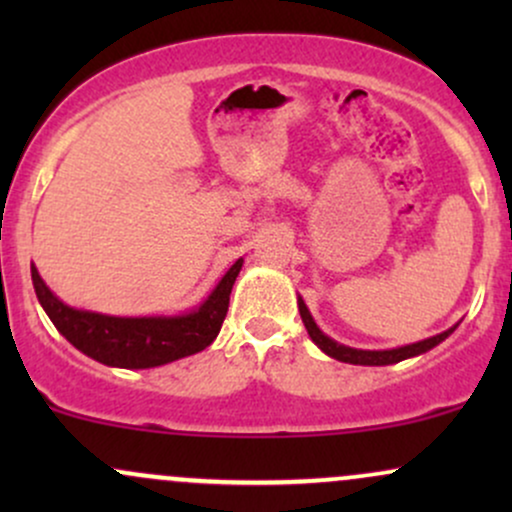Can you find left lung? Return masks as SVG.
Segmentation results:
<instances>
[{"instance_id": "8db88e82", "label": "left lung", "mask_w": 512, "mask_h": 512, "mask_svg": "<svg viewBox=\"0 0 512 512\" xmlns=\"http://www.w3.org/2000/svg\"><path fill=\"white\" fill-rule=\"evenodd\" d=\"M298 310H301V317H303V325L305 330H308L310 339L320 346L322 351H325L327 356L337 358V361H344V363H356V366H390V363H399L404 361V358H411V356H419L424 354V351L433 349V346L443 342L448 334L455 330L443 332V334H436V337L431 339H424V342H416V344H409V346H399V349H390V351H361V349H349V346H342L337 342H332L327 334L320 332V327L315 325L313 317H310L308 308H305L303 301H298Z\"/></svg>"}]
</instances>
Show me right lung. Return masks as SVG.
<instances>
[{"mask_svg": "<svg viewBox=\"0 0 512 512\" xmlns=\"http://www.w3.org/2000/svg\"><path fill=\"white\" fill-rule=\"evenodd\" d=\"M240 267L243 260L228 269L199 310L180 317H110L74 310L52 296L35 267H31V276L40 305L69 344L105 366L154 368L197 354L214 342L226 320Z\"/></svg>", "mask_w": 512, "mask_h": 512, "instance_id": "add662e5", "label": "right lung"}]
</instances>
